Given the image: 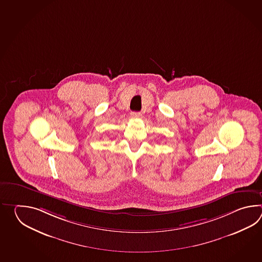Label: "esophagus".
<instances>
[{
    "label": "esophagus",
    "mask_w": 262,
    "mask_h": 262,
    "mask_svg": "<svg viewBox=\"0 0 262 262\" xmlns=\"http://www.w3.org/2000/svg\"><path fill=\"white\" fill-rule=\"evenodd\" d=\"M141 117V113L140 112H132L131 113V118L133 119H139Z\"/></svg>",
    "instance_id": "34e87169"
}]
</instances>
